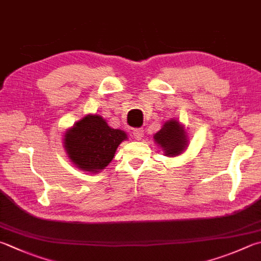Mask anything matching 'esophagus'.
Wrapping results in <instances>:
<instances>
[{
	"label": "esophagus",
	"mask_w": 261,
	"mask_h": 261,
	"mask_svg": "<svg viewBox=\"0 0 261 261\" xmlns=\"http://www.w3.org/2000/svg\"><path fill=\"white\" fill-rule=\"evenodd\" d=\"M133 135H134L136 140H141L144 135V130L143 128H134L133 129Z\"/></svg>",
	"instance_id": "obj_1"
}]
</instances>
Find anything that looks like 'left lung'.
<instances>
[{
  "instance_id": "left-lung-1",
  "label": "left lung",
  "mask_w": 261,
  "mask_h": 261,
  "mask_svg": "<svg viewBox=\"0 0 261 261\" xmlns=\"http://www.w3.org/2000/svg\"><path fill=\"white\" fill-rule=\"evenodd\" d=\"M154 141L165 150L166 155H178L186 146L185 132L176 120L166 122L154 135Z\"/></svg>"
}]
</instances>
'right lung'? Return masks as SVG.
Here are the masks:
<instances>
[{"instance_id":"right-lung-1","label":"right lung","mask_w":261,"mask_h":261,"mask_svg":"<svg viewBox=\"0 0 261 261\" xmlns=\"http://www.w3.org/2000/svg\"><path fill=\"white\" fill-rule=\"evenodd\" d=\"M126 137L125 132L111 128L102 117L86 116L67 132L65 147L78 168L94 173L110 164Z\"/></svg>"}]
</instances>
